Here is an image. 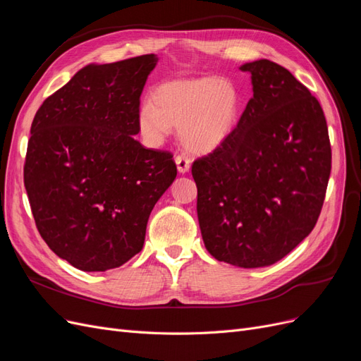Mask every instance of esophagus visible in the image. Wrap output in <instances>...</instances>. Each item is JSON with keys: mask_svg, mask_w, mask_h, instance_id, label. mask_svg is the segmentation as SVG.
Instances as JSON below:
<instances>
[{"mask_svg": "<svg viewBox=\"0 0 361 361\" xmlns=\"http://www.w3.org/2000/svg\"><path fill=\"white\" fill-rule=\"evenodd\" d=\"M175 163H176V166H178V171L182 173V175H183V173L188 171L190 167H191V159L183 157V155H178V157L175 158Z\"/></svg>", "mask_w": 361, "mask_h": 361, "instance_id": "esophagus-1", "label": "esophagus"}]
</instances>
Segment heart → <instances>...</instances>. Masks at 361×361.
I'll list each match as a JSON object with an SVG mask.
<instances>
[{
    "label": "heart",
    "mask_w": 361,
    "mask_h": 361,
    "mask_svg": "<svg viewBox=\"0 0 361 361\" xmlns=\"http://www.w3.org/2000/svg\"><path fill=\"white\" fill-rule=\"evenodd\" d=\"M152 102L137 110V130L149 146H159L179 128L185 149L197 155L215 152L239 123L242 94L233 80L216 76L170 80L157 86Z\"/></svg>",
    "instance_id": "b5f03b06"
}]
</instances>
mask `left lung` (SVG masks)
<instances>
[{"label":"left lung","instance_id":"8db88e82","mask_svg":"<svg viewBox=\"0 0 361 361\" xmlns=\"http://www.w3.org/2000/svg\"><path fill=\"white\" fill-rule=\"evenodd\" d=\"M254 97L226 145L192 164L206 250L243 269L275 264L318 221L331 170L324 111L276 62L240 66Z\"/></svg>","mask_w":361,"mask_h":361}]
</instances>
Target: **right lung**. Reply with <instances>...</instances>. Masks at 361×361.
<instances>
[{
	"mask_svg": "<svg viewBox=\"0 0 361 361\" xmlns=\"http://www.w3.org/2000/svg\"><path fill=\"white\" fill-rule=\"evenodd\" d=\"M158 56L90 64L37 110L23 182L47 246L83 271L127 263L145 243L149 215L178 170L173 155L146 149L140 95Z\"/></svg>",
	"mask_w": 361,
	"mask_h": 361,
	"instance_id": "1",
	"label": "right lung"
}]
</instances>
